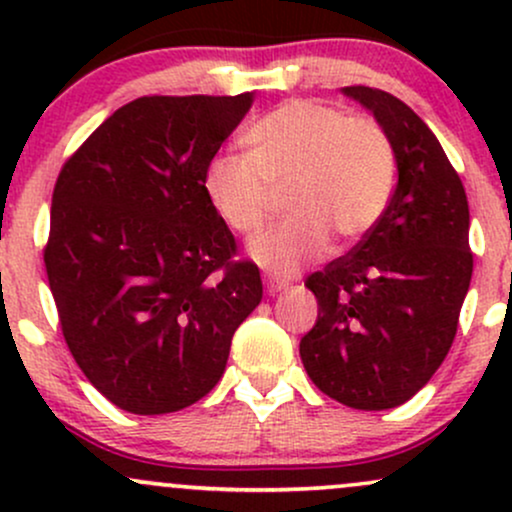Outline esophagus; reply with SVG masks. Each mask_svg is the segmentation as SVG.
I'll list each match as a JSON object with an SVG mask.
<instances>
[{"mask_svg":"<svg viewBox=\"0 0 512 512\" xmlns=\"http://www.w3.org/2000/svg\"><path fill=\"white\" fill-rule=\"evenodd\" d=\"M264 289H267L269 296H276V293L289 289V281H281V279H274V276H267V279H264Z\"/></svg>","mask_w":512,"mask_h":512,"instance_id":"obj_1","label":"esophagus"}]
</instances>
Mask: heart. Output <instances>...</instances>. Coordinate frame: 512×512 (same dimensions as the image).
I'll return each instance as SVG.
<instances>
[{"label":"heart","instance_id":"b5f03b06","mask_svg":"<svg viewBox=\"0 0 512 512\" xmlns=\"http://www.w3.org/2000/svg\"><path fill=\"white\" fill-rule=\"evenodd\" d=\"M248 156L219 154L204 173L216 216L240 236L269 221L279 195L291 219L250 243V255L272 274H296L303 264L361 240L390 204L397 182L395 146L370 117L337 105L289 101L250 127Z\"/></svg>","mask_w":512,"mask_h":512}]
</instances>
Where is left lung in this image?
I'll use <instances>...</instances> for the list:
<instances>
[{
    "instance_id": "1",
    "label": "left lung",
    "mask_w": 512,
    "mask_h": 512,
    "mask_svg": "<svg viewBox=\"0 0 512 512\" xmlns=\"http://www.w3.org/2000/svg\"><path fill=\"white\" fill-rule=\"evenodd\" d=\"M395 146L397 187L349 255L310 274L315 327L301 361L317 390L351 409L404 404L448 356L472 281L469 204L436 134L407 103L346 86Z\"/></svg>"
}]
</instances>
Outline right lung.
<instances>
[{
	"label": "right lung",
	"instance_id": "obj_1",
	"mask_svg": "<svg viewBox=\"0 0 512 512\" xmlns=\"http://www.w3.org/2000/svg\"><path fill=\"white\" fill-rule=\"evenodd\" d=\"M255 96H144L122 105L55 182L45 269L64 342L129 414L209 395L233 332L262 301L257 264L204 192Z\"/></svg>",
	"mask_w": 512,
	"mask_h": 512
}]
</instances>
